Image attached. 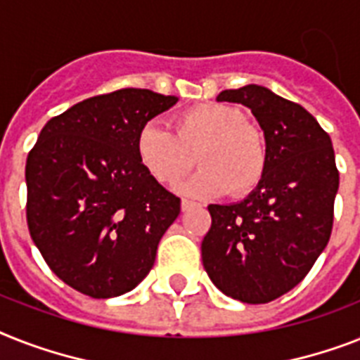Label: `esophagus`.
<instances>
[{
  "mask_svg": "<svg viewBox=\"0 0 360 360\" xmlns=\"http://www.w3.org/2000/svg\"><path fill=\"white\" fill-rule=\"evenodd\" d=\"M194 203H192V201H188V200H183L181 201V210H183V212H186V210H190V209H194Z\"/></svg>",
  "mask_w": 360,
  "mask_h": 360,
  "instance_id": "obj_1",
  "label": "esophagus"
}]
</instances>
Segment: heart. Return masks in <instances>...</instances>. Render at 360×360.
<instances>
[{
  "label": "heart",
  "instance_id": "obj_1",
  "mask_svg": "<svg viewBox=\"0 0 360 360\" xmlns=\"http://www.w3.org/2000/svg\"><path fill=\"white\" fill-rule=\"evenodd\" d=\"M174 129L148 122L134 139L142 170L160 185H175L194 165L201 170L177 186L194 200L229 192L250 194L264 177L268 148L262 131L244 122V114L224 103H203L175 114Z\"/></svg>",
  "mask_w": 360,
  "mask_h": 360
}]
</instances>
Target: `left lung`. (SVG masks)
<instances>
[{
    "instance_id": "obj_1",
    "label": "left lung",
    "mask_w": 360,
    "mask_h": 360,
    "mask_svg": "<svg viewBox=\"0 0 360 360\" xmlns=\"http://www.w3.org/2000/svg\"><path fill=\"white\" fill-rule=\"evenodd\" d=\"M216 99L251 110L264 133L268 165L248 198L209 205L203 268L226 296L268 303L302 281L329 242L338 192L335 151L311 112L266 86L224 90Z\"/></svg>"
}]
</instances>
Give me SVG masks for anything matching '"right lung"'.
<instances>
[{
    "instance_id": "add662e5",
    "label": "right lung",
    "mask_w": 360,
    "mask_h": 360,
    "mask_svg": "<svg viewBox=\"0 0 360 360\" xmlns=\"http://www.w3.org/2000/svg\"><path fill=\"white\" fill-rule=\"evenodd\" d=\"M179 101L146 89L94 96L51 118L25 165L27 226L44 261L96 300L133 290L181 212L134 155L144 124Z\"/></svg>"
}]
</instances>
